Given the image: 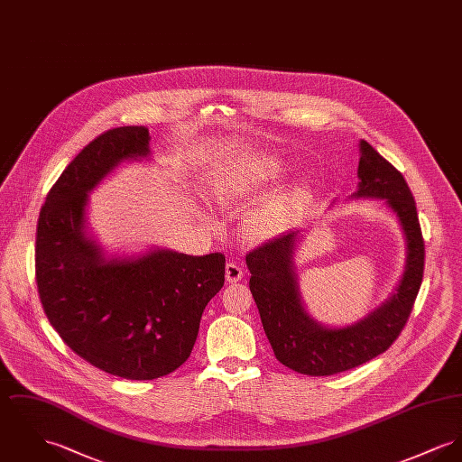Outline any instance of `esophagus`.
<instances>
[{"label":"esophagus","instance_id":"obj_1","mask_svg":"<svg viewBox=\"0 0 462 462\" xmlns=\"http://www.w3.org/2000/svg\"><path fill=\"white\" fill-rule=\"evenodd\" d=\"M244 278V268L238 264V263H233L229 261L226 264V280L229 283H235V282H240Z\"/></svg>","mask_w":462,"mask_h":462}]
</instances>
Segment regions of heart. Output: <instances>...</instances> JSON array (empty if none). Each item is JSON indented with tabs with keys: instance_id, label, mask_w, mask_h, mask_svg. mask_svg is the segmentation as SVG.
Returning <instances> with one entry per match:
<instances>
[{
	"instance_id": "heart-1",
	"label": "heart",
	"mask_w": 462,
	"mask_h": 462,
	"mask_svg": "<svg viewBox=\"0 0 462 462\" xmlns=\"http://www.w3.org/2000/svg\"><path fill=\"white\" fill-rule=\"evenodd\" d=\"M283 173V166L282 162L275 159V157H266V159H261L250 171V182L252 185L266 184L270 180H275L278 177H282ZM298 196V192L292 194V198ZM272 222L270 218H259L254 222V226L250 227V235L254 236H264L270 233V227Z\"/></svg>"
}]
</instances>
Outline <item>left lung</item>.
Segmentation results:
<instances>
[{
	"label": "left lung",
	"mask_w": 462,
	"mask_h": 462,
	"mask_svg": "<svg viewBox=\"0 0 462 462\" xmlns=\"http://www.w3.org/2000/svg\"><path fill=\"white\" fill-rule=\"evenodd\" d=\"M359 189L352 198L385 199L398 216L406 238V264L396 292L363 320L326 328L303 307L294 248L300 231L283 233L246 254L250 292L278 361L298 373L328 376L357 368L383 354L401 335L424 275V238L415 199L400 171L368 142L359 143Z\"/></svg>",
	"instance_id": "obj_1"
}]
</instances>
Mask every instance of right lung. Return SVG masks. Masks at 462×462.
Here are the masks:
<instances>
[{
	"label": "right lung",
	"mask_w": 462,
	"mask_h": 462,
	"mask_svg": "<svg viewBox=\"0 0 462 462\" xmlns=\"http://www.w3.org/2000/svg\"><path fill=\"white\" fill-rule=\"evenodd\" d=\"M149 140L143 125L94 138L49 190L36 226V285L49 322L84 361L127 380H152L184 365L226 273L220 252L105 259L88 235L89 192L123 161L151 154Z\"/></svg>",
	"instance_id": "obj_1"
}]
</instances>
